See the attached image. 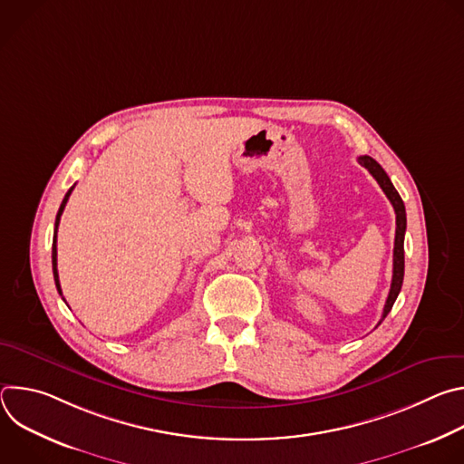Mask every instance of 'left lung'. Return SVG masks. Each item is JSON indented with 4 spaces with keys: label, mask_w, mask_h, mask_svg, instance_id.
I'll list each match as a JSON object with an SVG mask.
<instances>
[{
    "label": "left lung",
    "mask_w": 464,
    "mask_h": 464,
    "mask_svg": "<svg viewBox=\"0 0 464 464\" xmlns=\"http://www.w3.org/2000/svg\"><path fill=\"white\" fill-rule=\"evenodd\" d=\"M358 163L362 167H365L372 178L378 181V185L382 187V190L385 192V196L389 198V202L392 204L394 215H396V233H394V249H392V279H391V290L383 306V314L380 323L385 319V315L391 312L396 297L401 294L402 288V281H404V235H406V208L401 194L396 192L394 185L391 183L389 176L385 174V170L371 158V156H360ZM378 323V324H380ZM376 324V326H378Z\"/></svg>",
    "instance_id": "left-lung-1"
}]
</instances>
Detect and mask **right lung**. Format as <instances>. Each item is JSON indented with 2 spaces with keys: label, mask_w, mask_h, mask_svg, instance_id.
Listing matches in <instances>:
<instances>
[{
  "label": "right lung",
  "mask_w": 464,
  "mask_h": 464,
  "mask_svg": "<svg viewBox=\"0 0 464 464\" xmlns=\"http://www.w3.org/2000/svg\"><path fill=\"white\" fill-rule=\"evenodd\" d=\"M75 188V185L65 192V196H63V200H62V204H60V209H58V213H56V220H54V235H53V276H54V285H56V290H58V294L62 295V288H60V281H58V270H56V231H58V224H60V217H62V213H63V208H65V204H68V200H70V194H72V190Z\"/></svg>",
  "instance_id": "1"
}]
</instances>
